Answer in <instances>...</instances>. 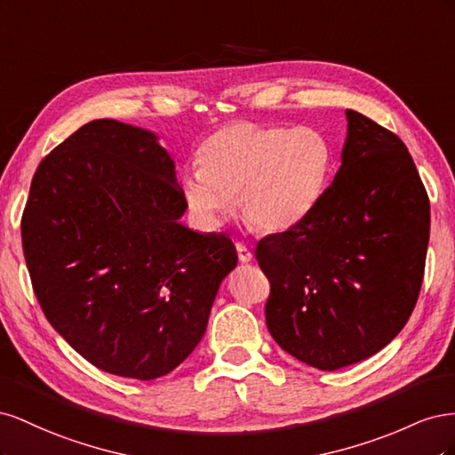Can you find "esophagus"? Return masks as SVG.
<instances>
[{"mask_svg":"<svg viewBox=\"0 0 455 455\" xmlns=\"http://www.w3.org/2000/svg\"><path fill=\"white\" fill-rule=\"evenodd\" d=\"M235 249H237V256H239L241 264H249V261L252 259V252L249 251V246L243 244V243H237Z\"/></svg>","mask_w":455,"mask_h":455,"instance_id":"1","label":"esophagus"}]
</instances>
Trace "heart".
<instances>
[{
	"instance_id": "1",
	"label": "heart",
	"mask_w": 455,
	"mask_h": 455,
	"mask_svg": "<svg viewBox=\"0 0 455 455\" xmlns=\"http://www.w3.org/2000/svg\"><path fill=\"white\" fill-rule=\"evenodd\" d=\"M332 146L315 127L239 121L199 148V167L184 176V197L199 222L216 228L239 196L244 218L261 231H286L321 203Z\"/></svg>"
}]
</instances>
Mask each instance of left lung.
<instances>
[{
  "label": "left lung",
  "mask_w": 455,
  "mask_h": 455,
  "mask_svg": "<svg viewBox=\"0 0 455 455\" xmlns=\"http://www.w3.org/2000/svg\"><path fill=\"white\" fill-rule=\"evenodd\" d=\"M341 167L304 222L264 237L269 334L319 370L368 359L401 332L421 291L429 197L408 148L347 109Z\"/></svg>",
  "instance_id": "8db88e82"
}]
</instances>
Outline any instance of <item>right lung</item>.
<instances>
[{
	"label": "right lung",
	"mask_w": 455,
	"mask_h": 455,
	"mask_svg": "<svg viewBox=\"0 0 455 455\" xmlns=\"http://www.w3.org/2000/svg\"><path fill=\"white\" fill-rule=\"evenodd\" d=\"M186 209L174 161L146 129L96 119L39 163L26 266L47 321L96 368L156 379L204 336L237 251L178 222Z\"/></svg>",
	"instance_id": "add662e5"
}]
</instances>
